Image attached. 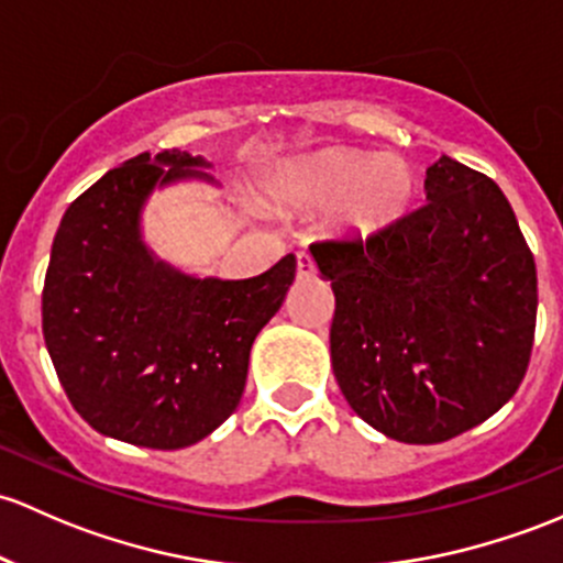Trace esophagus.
<instances>
[{"mask_svg": "<svg viewBox=\"0 0 563 563\" xmlns=\"http://www.w3.org/2000/svg\"><path fill=\"white\" fill-rule=\"evenodd\" d=\"M297 275L299 277H312L316 275V262H312L307 253H297Z\"/></svg>", "mask_w": 563, "mask_h": 563, "instance_id": "34e87169", "label": "esophagus"}]
</instances>
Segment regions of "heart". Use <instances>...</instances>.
I'll return each instance as SVG.
<instances>
[{
    "mask_svg": "<svg viewBox=\"0 0 563 563\" xmlns=\"http://www.w3.org/2000/svg\"><path fill=\"white\" fill-rule=\"evenodd\" d=\"M418 180L399 156L323 147L272 169L262 183L264 202L286 216L334 210V232L372 240L410 216Z\"/></svg>",
    "mask_w": 563,
    "mask_h": 563,
    "instance_id": "1",
    "label": "heart"
}]
</instances>
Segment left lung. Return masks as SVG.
Here are the masks:
<instances>
[{
	"label": "left lung",
	"mask_w": 563,
	"mask_h": 563,
	"mask_svg": "<svg viewBox=\"0 0 563 563\" xmlns=\"http://www.w3.org/2000/svg\"><path fill=\"white\" fill-rule=\"evenodd\" d=\"M426 199L386 234L310 245L336 301L340 390L407 445L453 440L505 407L537 323L534 256L501 188L442 156Z\"/></svg>",
	"instance_id": "1"
}]
</instances>
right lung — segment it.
Returning <instances> with one entry per match:
<instances>
[{"mask_svg":"<svg viewBox=\"0 0 563 563\" xmlns=\"http://www.w3.org/2000/svg\"><path fill=\"white\" fill-rule=\"evenodd\" d=\"M162 151L110 169L64 212L43 288V334L62 388L99 434L156 451L205 440L236 410L256 334L297 275L294 253L247 280L197 277L142 242L156 188L212 177Z\"/></svg>","mask_w":563,"mask_h":563,"instance_id":"add662e5","label":"right lung"}]
</instances>
